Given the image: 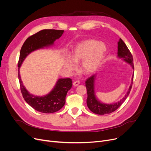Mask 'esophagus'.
I'll use <instances>...</instances> for the list:
<instances>
[{
	"instance_id": "obj_1",
	"label": "esophagus",
	"mask_w": 151,
	"mask_h": 151,
	"mask_svg": "<svg viewBox=\"0 0 151 151\" xmlns=\"http://www.w3.org/2000/svg\"><path fill=\"white\" fill-rule=\"evenodd\" d=\"M79 84H80V81H76L73 83V86L75 87L78 86Z\"/></svg>"
}]
</instances>
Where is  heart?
<instances>
[{"mask_svg": "<svg viewBox=\"0 0 151 151\" xmlns=\"http://www.w3.org/2000/svg\"><path fill=\"white\" fill-rule=\"evenodd\" d=\"M106 46L93 39H86L78 43L71 58L68 57L65 67L69 71L76 69L81 62V71L84 75H91L101 67L106 54Z\"/></svg>", "mask_w": 151, "mask_h": 151, "instance_id": "1", "label": "heart"}]
</instances>
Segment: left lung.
Segmentation results:
<instances>
[{
  "label": "left lung",
  "mask_w": 151,
  "mask_h": 151,
  "mask_svg": "<svg viewBox=\"0 0 151 151\" xmlns=\"http://www.w3.org/2000/svg\"><path fill=\"white\" fill-rule=\"evenodd\" d=\"M117 57L121 58V59L124 62L129 64L131 65V67H132V68L134 70L133 56L132 54H131L128 48L127 47V45L123 41L121 38H120L119 42H118ZM96 78L97 75H93V76L89 77L86 81V82H85L88 93V98L86 99L87 106L91 112L98 115H105L112 113L114 112L115 110H116L118 108H119L128 97L130 93V91L132 88L133 75L132 78V81L131 83L129 89L125 96H124L120 101L113 104H105L97 99V98L96 96L94 91L95 81L96 80Z\"/></svg>",
  "instance_id": "left-lung-1"
}]
</instances>
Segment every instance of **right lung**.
I'll return each instance as SVG.
<instances>
[{
    "label": "right lung",
    "instance_id": "add662e5",
    "mask_svg": "<svg viewBox=\"0 0 151 151\" xmlns=\"http://www.w3.org/2000/svg\"><path fill=\"white\" fill-rule=\"evenodd\" d=\"M63 32V30L55 29H43L39 31L25 41L19 54L18 79L23 97L31 107L42 113H54L63 107L67 94L72 87V80L70 78H60L49 93L43 96H37L29 93L25 88L21 79L19 68L26 57L32 52L53 45Z\"/></svg>",
    "mask_w": 151,
    "mask_h": 151
}]
</instances>
